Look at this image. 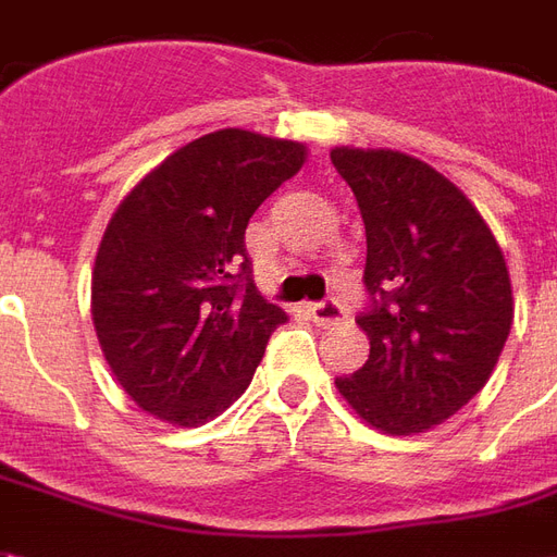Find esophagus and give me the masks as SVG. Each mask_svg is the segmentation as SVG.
Here are the masks:
<instances>
[{
	"label": "esophagus",
	"mask_w": 557,
	"mask_h": 557,
	"mask_svg": "<svg viewBox=\"0 0 557 557\" xmlns=\"http://www.w3.org/2000/svg\"><path fill=\"white\" fill-rule=\"evenodd\" d=\"M310 319H313L315 325L322 327H331V325H339L346 313H343V307L337 301H322V304H310Z\"/></svg>",
	"instance_id": "34e87169"
}]
</instances>
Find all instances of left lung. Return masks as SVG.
Masks as SVG:
<instances>
[{
    "label": "left lung",
    "instance_id": "1",
    "mask_svg": "<svg viewBox=\"0 0 557 557\" xmlns=\"http://www.w3.org/2000/svg\"><path fill=\"white\" fill-rule=\"evenodd\" d=\"M361 208L358 315L370 358L337 379L349 409L385 435H414L454 418L490 382L513 325V286L495 235L459 187L394 148H331Z\"/></svg>",
    "mask_w": 557,
    "mask_h": 557
}]
</instances>
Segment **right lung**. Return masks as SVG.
<instances>
[{
  "mask_svg": "<svg viewBox=\"0 0 557 557\" xmlns=\"http://www.w3.org/2000/svg\"><path fill=\"white\" fill-rule=\"evenodd\" d=\"M304 160V143L223 127L119 202L95 256L91 322L143 411L199 426L247 391L286 313L256 292L244 230Z\"/></svg>",
  "mask_w": 557,
  "mask_h": 557,
  "instance_id": "obj_1",
  "label": "right lung"
}]
</instances>
